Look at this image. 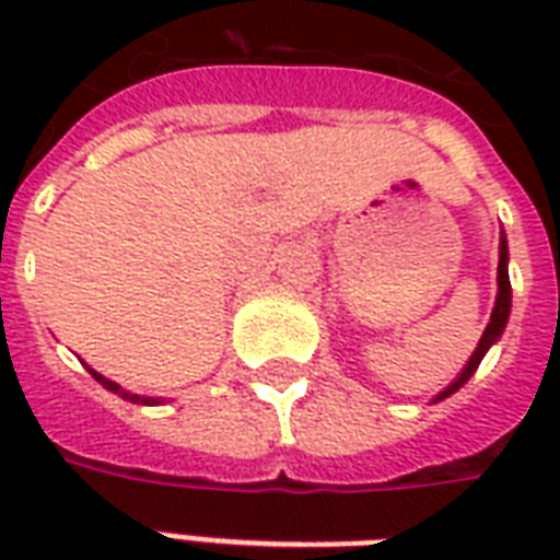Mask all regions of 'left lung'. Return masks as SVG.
I'll use <instances>...</instances> for the list:
<instances>
[{
    "instance_id": "1",
    "label": "left lung",
    "mask_w": 560,
    "mask_h": 560,
    "mask_svg": "<svg viewBox=\"0 0 560 560\" xmlns=\"http://www.w3.org/2000/svg\"><path fill=\"white\" fill-rule=\"evenodd\" d=\"M509 314H512V281H509V241H505V232H503V235H500V264H497V302H494V311H491V323L486 325V331H482V337H479V346L474 349V354H470V360L465 363V369L459 372V377H456L451 386H444V389L433 398V404H439V400H444V398H451L453 392L462 389V386L470 381V374L477 372L479 363H482V358L488 354V349H491V346H494V342L503 337L505 323H509Z\"/></svg>"
}]
</instances>
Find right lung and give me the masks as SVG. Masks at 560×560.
Masks as SVG:
<instances>
[{
    "instance_id": "obj_1",
    "label": "right lung",
    "mask_w": 560,
    "mask_h": 560,
    "mask_svg": "<svg viewBox=\"0 0 560 560\" xmlns=\"http://www.w3.org/2000/svg\"><path fill=\"white\" fill-rule=\"evenodd\" d=\"M86 369H90V366H86ZM90 374H92V377H95V381L101 383V386H104V389L113 392V395H118V398L130 400V404H148V407H153V404H162L160 398H148V395H133V392L121 389V386H118L116 381H109V377L98 374V372H95V369H90Z\"/></svg>"
}]
</instances>
